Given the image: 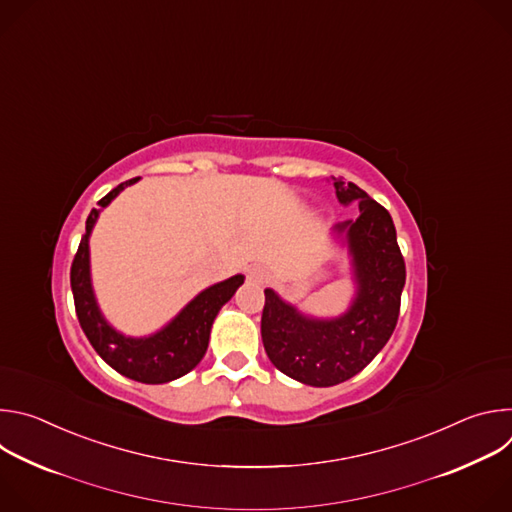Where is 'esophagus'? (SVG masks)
Segmentation results:
<instances>
[{
    "label": "esophagus",
    "instance_id": "obj_1",
    "mask_svg": "<svg viewBox=\"0 0 512 512\" xmlns=\"http://www.w3.org/2000/svg\"><path fill=\"white\" fill-rule=\"evenodd\" d=\"M247 279H249V281H253V283H265V279H267V271H265L263 267L255 265V267H251V269L247 271Z\"/></svg>",
    "mask_w": 512,
    "mask_h": 512
}]
</instances>
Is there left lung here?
<instances>
[{"label":"left lung","mask_w":512,"mask_h":512,"mask_svg":"<svg viewBox=\"0 0 512 512\" xmlns=\"http://www.w3.org/2000/svg\"><path fill=\"white\" fill-rule=\"evenodd\" d=\"M342 206L358 204L356 221L332 229L348 253L352 298L336 316H314L265 289L261 338L273 367L310 387H332L360 373L391 338L405 285V261L391 214L352 182L332 178Z\"/></svg>","instance_id":"8db88e82"}]
</instances>
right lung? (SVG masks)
Returning <instances> with one entry per match:
<instances>
[{
  "mask_svg": "<svg viewBox=\"0 0 512 512\" xmlns=\"http://www.w3.org/2000/svg\"><path fill=\"white\" fill-rule=\"evenodd\" d=\"M137 180L139 178L119 184L97 202V208L91 210L87 218V231L70 267V287L72 296H75L81 328L109 367L127 379L145 385H162L184 377L202 360L208 348L214 318L243 285L245 275L237 273L225 281L208 285L170 322L152 334L133 336L115 328L105 318L95 294L89 243L101 212Z\"/></svg>",
  "mask_w": 512,
  "mask_h": 512,
  "instance_id": "right-lung-1",
  "label": "right lung"
}]
</instances>
